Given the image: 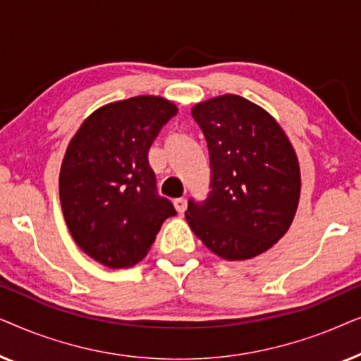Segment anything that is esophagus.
I'll return each mask as SVG.
<instances>
[{"instance_id": "34e87169", "label": "esophagus", "mask_w": 361, "mask_h": 361, "mask_svg": "<svg viewBox=\"0 0 361 361\" xmlns=\"http://www.w3.org/2000/svg\"><path fill=\"white\" fill-rule=\"evenodd\" d=\"M174 207L176 210L179 212V214H184L185 209H187V200L184 197H179V199H174Z\"/></svg>"}]
</instances>
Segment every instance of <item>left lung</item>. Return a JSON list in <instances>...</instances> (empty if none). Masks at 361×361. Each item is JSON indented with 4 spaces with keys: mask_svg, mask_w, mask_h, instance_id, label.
I'll list each match as a JSON object with an SVG mask.
<instances>
[{
    "mask_svg": "<svg viewBox=\"0 0 361 361\" xmlns=\"http://www.w3.org/2000/svg\"><path fill=\"white\" fill-rule=\"evenodd\" d=\"M192 116L210 157V192L189 199L185 219L224 259H248L271 248L294 219L300 172L278 123L238 95L199 103Z\"/></svg>",
    "mask_w": 361,
    "mask_h": 361,
    "instance_id": "obj_1",
    "label": "left lung"
}]
</instances>
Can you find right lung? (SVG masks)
Returning a JSON list of instances; mask_svg holds the SVG:
<instances>
[{
  "mask_svg": "<svg viewBox=\"0 0 361 361\" xmlns=\"http://www.w3.org/2000/svg\"><path fill=\"white\" fill-rule=\"evenodd\" d=\"M177 108L133 97L100 108L68 142L59 177L63 219L75 243L108 268L145 258L177 212L157 194L147 152Z\"/></svg>",
  "mask_w": 361,
  "mask_h": 361,
  "instance_id": "add662e5",
  "label": "right lung"
}]
</instances>
